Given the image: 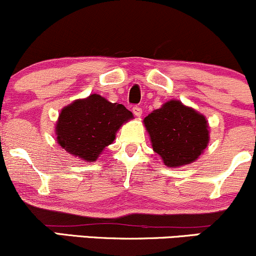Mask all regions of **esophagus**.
<instances>
[{
    "instance_id": "1",
    "label": "esophagus",
    "mask_w": 256,
    "mask_h": 256,
    "mask_svg": "<svg viewBox=\"0 0 256 256\" xmlns=\"http://www.w3.org/2000/svg\"><path fill=\"white\" fill-rule=\"evenodd\" d=\"M132 113H134L136 116H142V108L138 107V106H134V107L132 108Z\"/></svg>"
}]
</instances>
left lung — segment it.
<instances>
[{
	"label": "left lung",
	"instance_id": "1",
	"mask_svg": "<svg viewBox=\"0 0 256 256\" xmlns=\"http://www.w3.org/2000/svg\"><path fill=\"white\" fill-rule=\"evenodd\" d=\"M144 125L152 149L170 167L195 161L210 138L204 116L174 100L146 116Z\"/></svg>",
	"mask_w": 256,
	"mask_h": 256
}]
</instances>
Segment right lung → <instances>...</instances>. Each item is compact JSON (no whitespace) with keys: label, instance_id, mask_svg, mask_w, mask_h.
<instances>
[{"label":"right lung","instance_id":"right-lung-1","mask_svg":"<svg viewBox=\"0 0 256 256\" xmlns=\"http://www.w3.org/2000/svg\"><path fill=\"white\" fill-rule=\"evenodd\" d=\"M131 118L132 113L122 104L94 94L64 108L56 125L58 143L74 156L95 161Z\"/></svg>","mask_w":256,"mask_h":256}]
</instances>
